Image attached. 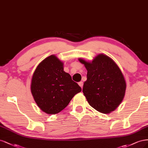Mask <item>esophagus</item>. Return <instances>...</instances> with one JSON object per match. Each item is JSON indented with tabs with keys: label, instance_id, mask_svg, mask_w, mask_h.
<instances>
[{
	"label": "esophagus",
	"instance_id": "1",
	"mask_svg": "<svg viewBox=\"0 0 148 148\" xmlns=\"http://www.w3.org/2000/svg\"><path fill=\"white\" fill-rule=\"evenodd\" d=\"M78 84H79V86H80L81 88H82V87H83L84 84H83V82H82V81H81V82H79L78 83Z\"/></svg>",
	"mask_w": 148,
	"mask_h": 148
}]
</instances>
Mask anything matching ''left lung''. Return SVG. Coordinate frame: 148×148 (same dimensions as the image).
I'll return each mask as SVG.
<instances>
[{"label": "left lung", "mask_w": 148, "mask_h": 148, "mask_svg": "<svg viewBox=\"0 0 148 148\" xmlns=\"http://www.w3.org/2000/svg\"><path fill=\"white\" fill-rule=\"evenodd\" d=\"M87 70L82 92L97 111L108 114L115 110L124 97L126 83L118 66L111 58L99 55L92 63L79 59Z\"/></svg>", "instance_id": "obj_1"}]
</instances>
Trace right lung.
Wrapping results in <instances>:
<instances>
[{"mask_svg":"<svg viewBox=\"0 0 148 148\" xmlns=\"http://www.w3.org/2000/svg\"><path fill=\"white\" fill-rule=\"evenodd\" d=\"M31 93L37 106L48 114L64 109L80 87L63 70V64L51 55L38 65L32 76Z\"/></svg>","mask_w":148,"mask_h":148,"instance_id":"obj_1","label":"right lung"}]
</instances>
